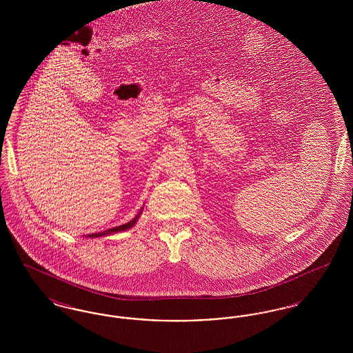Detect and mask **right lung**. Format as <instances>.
Segmentation results:
<instances>
[{
    "mask_svg": "<svg viewBox=\"0 0 353 353\" xmlns=\"http://www.w3.org/2000/svg\"><path fill=\"white\" fill-rule=\"evenodd\" d=\"M143 210V209H141ZM141 210H140V213L134 217L132 221H130V222H127V223H124V225H120V226H117V228H112V229H108V230H104V232H101V233H97V234H91L90 236H104V235L108 234H115V233H120V232H125V230H128V229H131L132 226H134V223H136V221L139 219L140 217V214H141Z\"/></svg>",
    "mask_w": 353,
    "mask_h": 353,
    "instance_id": "obj_1",
    "label": "right lung"
}]
</instances>
